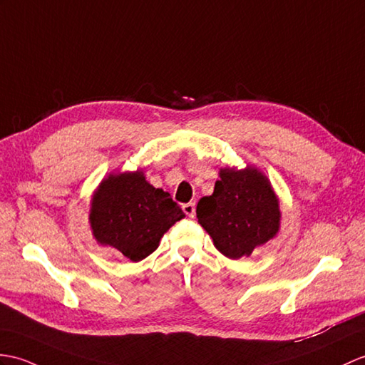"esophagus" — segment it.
Masks as SVG:
<instances>
[{"label":"esophagus","instance_id":"1","mask_svg":"<svg viewBox=\"0 0 365 365\" xmlns=\"http://www.w3.org/2000/svg\"><path fill=\"white\" fill-rule=\"evenodd\" d=\"M182 210L185 211V215L188 217H194L196 216V207H194V203L190 202V203H183L182 205Z\"/></svg>","mask_w":365,"mask_h":365}]
</instances>
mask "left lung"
I'll list each match as a JSON object with an SVG mask.
<instances>
[{
  "mask_svg": "<svg viewBox=\"0 0 365 365\" xmlns=\"http://www.w3.org/2000/svg\"><path fill=\"white\" fill-rule=\"evenodd\" d=\"M196 213L215 247L230 259L250 257L275 238L282 224L272 183L253 165L219 169L213 194L199 200Z\"/></svg>",
  "mask_w": 365,
  "mask_h": 365,
  "instance_id": "obj_1",
  "label": "left lung"
}]
</instances>
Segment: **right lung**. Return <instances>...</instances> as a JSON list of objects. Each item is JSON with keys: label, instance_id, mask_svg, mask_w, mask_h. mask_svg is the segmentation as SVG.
I'll return each mask as SVG.
<instances>
[{"label": "right lung", "instance_id": "add662e5", "mask_svg": "<svg viewBox=\"0 0 365 365\" xmlns=\"http://www.w3.org/2000/svg\"><path fill=\"white\" fill-rule=\"evenodd\" d=\"M183 217L169 192L154 188L137 169L101 180L90 200L88 222L98 244L137 262L157 250L163 235Z\"/></svg>", "mask_w": 365, "mask_h": 365}]
</instances>
